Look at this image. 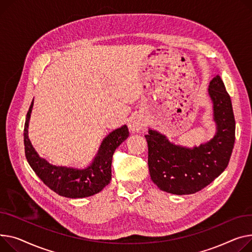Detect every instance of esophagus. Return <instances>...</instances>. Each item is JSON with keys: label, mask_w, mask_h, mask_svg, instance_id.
<instances>
[{"label": "esophagus", "mask_w": 252, "mask_h": 252, "mask_svg": "<svg viewBox=\"0 0 252 252\" xmlns=\"http://www.w3.org/2000/svg\"><path fill=\"white\" fill-rule=\"evenodd\" d=\"M144 126H146V121L140 115L132 116L128 123V127L132 132L141 131L144 128Z\"/></svg>", "instance_id": "1"}]
</instances>
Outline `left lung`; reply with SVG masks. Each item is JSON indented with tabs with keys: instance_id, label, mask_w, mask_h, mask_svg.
I'll use <instances>...</instances> for the list:
<instances>
[{
	"instance_id": "obj_1",
	"label": "left lung",
	"mask_w": 252,
	"mask_h": 252,
	"mask_svg": "<svg viewBox=\"0 0 252 252\" xmlns=\"http://www.w3.org/2000/svg\"><path fill=\"white\" fill-rule=\"evenodd\" d=\"M216 136L206 144L187 149L170 143L162 133L150 129L148 143L150 176L156 186L173 194H191L205 189L229 164L235 143V119L231 99L221 77L211 82Z\"/></svg>"
}]
</instances>
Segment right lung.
<instances>
[{
    "label": "right lung",
    "instance_id": "1",
    "mask_svg": "<svg viewBox=\"0 0 252 252\" xmlns=\"http://www.w3.org/2000/svg\"><path fill=\"white\" fill-rule=\"evenodd\" d=\"M33 101L24 126V149L31 168L42 182L58 194L65 197H86L101 191L111 179V161L115 149L128 137L126 126L111 131L103 140L94 161L87 168L57 166L39 157L28 138V123Z\"/></svg>",
    "mask_w": 252,
    "mask_h": 252
}]
</instances>
